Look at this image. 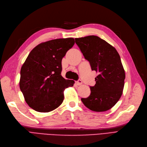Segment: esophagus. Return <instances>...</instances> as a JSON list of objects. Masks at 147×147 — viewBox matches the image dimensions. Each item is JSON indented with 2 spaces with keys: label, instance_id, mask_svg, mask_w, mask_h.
<instances>
[{
  "label": "esophagus",
  "instance_id": "34e87169",
  "mask_svg": "<svg viewBox=\"0 0 147 147\" xmlns=\"http://www.w3.org/2000/svg\"><path fill=\"white\" fill-rule=\"evenodd\" d=\"M76 84L78 85V86H80V85H81L82 84V81L81 80H78L76 82Z\"/></svg>",
  "mask_w": 147,
  "mask_h": 147
}]
</instances>
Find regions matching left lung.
<instances>
[{"label":"left lung","instance_id":"1","mask_svg":"<svg viewBox=\"0 0 147 147\" xmlns=\"http://www.w3.org/2000/svg\"><path fill=\"white\" fill-rule=\"evenodd\" d=\"M76 43L89 61L92 71L99 73L91 94L82 98L84 106L94 112L111 109L123 93L125 70L116 49L100 38L90 35L75 38Z\"/></svg>","mask_w":147,"mask_h":147}]
</instances>
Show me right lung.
Listing matches in <instances>:
<instances>
[{"label":"right lung","mask_w":147,"mask_h":147,"mask_svg":"<svg viewBox=\"0 0 147 147\" xmlns=\"http://www.w3.org/2000/svg\"><path fill=\"white\" fill-rule=\"evenodd\" d=\"M73 38L49 40L38 45L30 53L20 70V89L25 102L33 110L49 112L64 100V91L74 84L61 73V61L74 45Z\"/></svg>","instance_id":"1"}]
</instances>
